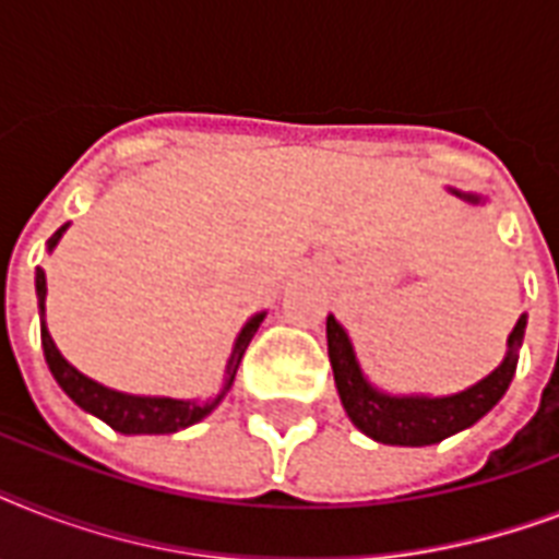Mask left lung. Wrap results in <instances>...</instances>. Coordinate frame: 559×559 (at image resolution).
Instances as JSON below:
<instances>
[{
  "label": "left lung",
  "instance_id": "left-lung-1",
  "mask_svg": "<svg viewBox=\"0 0 559 559\" xmlns=\"http://www.w3.org/2000/svg\"><path fill=\"white\" fill-rule=\"evenodd\" d=\"M467 200L478 202V197H467ZM525 322L528 319L522 316L513 328L502 366L476 382L473 389L452 394V397H389L368 385L357 366L348 333L342 331V324L333 316H328V357H331L342 406L359 432H366L373 441L391 443V447H429V443L443 441L476 424L478 417H485L502 400L520 362L516 350L525 340Z\"/></svg>",
  "mask_w": 559,
  "mask_h": 559
}]
</instances>
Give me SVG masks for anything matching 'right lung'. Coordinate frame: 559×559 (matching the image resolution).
<instances>
[{"mask_svg":"<svg viewBox=\"0 0 559 559\" xmlns=\"http://www.w3.org/2000/svg\"><path fill=\"white\" fill-rule=\"evenodd\" d=\"M66 231V226H60L55 235L48 237V249H55L60 235ZM37 301H39V340H43V354H46V362L55 373V380L60 382V389L69 394V397L78 403L81 408L92 412L95 417H100L104 424H109L116 432L124 435H168L177 432V429H186V426L197 424L202 417L209 415L211 408L217 406L219 397L226 394V389L235 382L237 366H240V357H243L246 345L252 342L258 324L263 322V313H258L254 319L246 322V328L240 331L235 342V350H231V359L226 366V389L223 394H217L209 403H188V400H170V397H133V394H121V391L104 389L98 382H92L90 377H83L81 371H74L60 350L55 348V342L46 331V319H43V310H46V272L37 270Z\"/></svg>","mask_w":559,"mask_h":559,"instance_id":"1","label":"right lung"}]
</instances>
